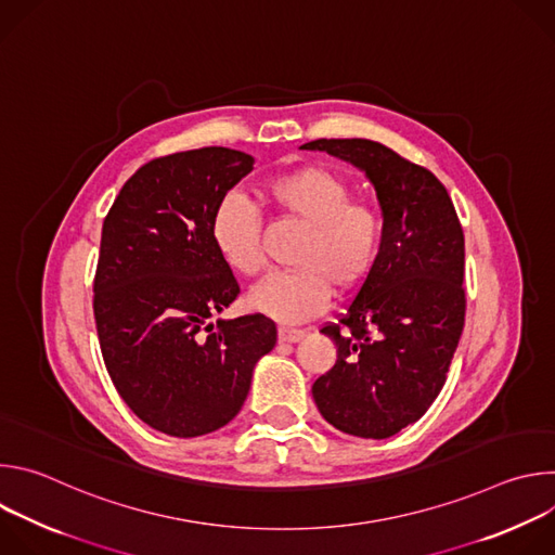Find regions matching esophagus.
<instances>
[{
  "mask_svg": "<svg viewBox=\"0 0 555 555\" xmlns=\"http://www.w3.org/2000/svg\"><path fill=\"white\" fill-rule=\"evenodd\" d=\"M305 338L302 330H294V327H279V343H298Z\"/></svg>",
  "mask_w": 555,
  "mask_h": 555,
  "instance_id": "obj_1",
  "label": "esophagus"
}]
</instances>
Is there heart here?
<instances>
[{
  "instance_id": "obj_1",
  "label": "heart",
  "mask_w": 555,
  "mask_h": 555,
  "mask_svg": "<svg viewBox=\"0 0 555 555\" xmlns=\"http://www.w3.org/2000/svg\"><path fill=\"white\" fill-rule=\"evenodd\" d=\"M259 195L270 210L305 223V234L292 257L296 268L253 287L250 309L281 323H300L319 315L334 289L349 294L369 279L382 253L384 221L375 206L353 199L349 182L325 167L302 165L270 176ZM210 240L232 272L255 276L263 270V225L246 197L219 202Z\"/></svg>"
}]
</instances>
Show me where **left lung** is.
Listing matches in <instances>:
<instances>
[{"instance_id": "8db88e82", "label": "left lung", "mask_w": 555, "mask_h": 555, "mask_svg": "<svg viewBox=\"0 0 555 555\" xmlns=\"http://www.w3.org/2000/svg\"><path fill=\"white\" fill-rule=\"evenodd\" d=\"M300 149L362 169L382 206L379 259L338 323L323 325L338 358L311 392L338 430L386 439L417 422L446 384L465 323L463 228L446 186L379 142L321 138Z\"/></svg>"}]
</instances>
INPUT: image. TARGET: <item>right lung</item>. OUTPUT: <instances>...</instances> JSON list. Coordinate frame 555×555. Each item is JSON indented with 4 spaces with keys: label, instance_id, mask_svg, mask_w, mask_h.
Here are the masks:
<instances>
[{
    "label": "right lung",
    "instance_id": "1",
    "mask_svg": "<svg viewBox=\"0 0 555 555\" xmlns=\"http://www.w3.org/2000/svg\"><path fill=\"white\" fill-rule=\"evenodd\" d=\"M255 157L204 146L142 165L101 234L94 319L107 373L151 428L199 437L242 411L253 369L276 345L263 313L210 323L240 296L210 240L212 212Z\"/></svg>",
    "mask_w": 555,
    "mask_h": 555
}]
</instances>
